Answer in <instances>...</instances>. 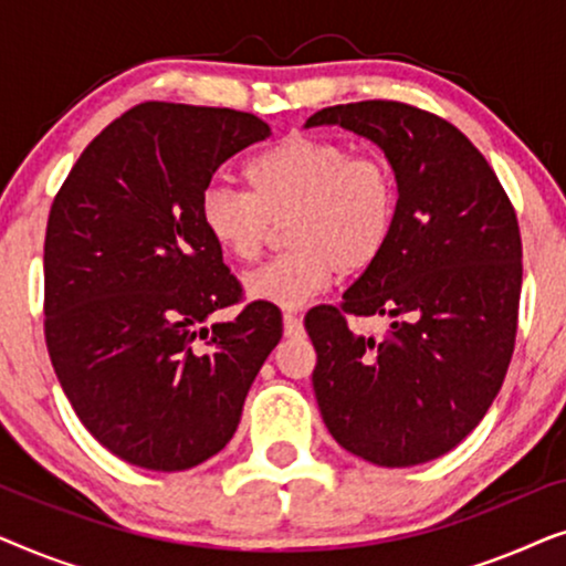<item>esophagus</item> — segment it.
<instances>
[{"mask_svg": "<svg viewBox=\"0 0 566 566\" xmlns=\"http://www.w3.org/2000/svg\"><path fill=\"white\" fill-rule=\"evenodd\" d=\"M301 332H304V322H301V316L285 312L283 314V335L285 337H298Z\"/></svg>", "mask_w": 566, "mask_h": 566, "instance_id": "obj_1", "label": "esophagus"}]
</instances>
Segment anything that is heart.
Segmentation results:
<instances>
[{
	"mask_svg": "<svg viewBox=\"0 0 566 566\" xmlns=\"http://www.w3.org/2000/svg\"><path fill=\"white\" fill-rule=\"evenodd\" d=\"M250 192L208 185L200 196V227L237 262L260 258L270 227L285 222L291 247L244 277L247 298L298 308L329 289L339 273L374 265L397 223L399 188L389 161L353 154L322 136H289L254 154L244 167Z\"/></svg>",
	"mask_w": 566,
	"mask_h": 566,
	"instance_id": "heart-1",
	"label": "heart"
}]
</instances>
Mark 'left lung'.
<instances>
[{
  "mask_svg": "<svg viewBox=\"0 0 566 566\" xmlns=\"http://www.w3.org/2000/svg\"><path fill=\"white\" fill-rule=\"evenodd\" d=\"M376 144L397 177L391 239L306 332L322 420L376 467H417L461 443L497 397L515 347L523 247L513 206L474 144L438 115L366 99L314 113ZM347 315H384L387 337Z\"/></svg>",
  "mask_w": 566,
  "mask_h": 566,
  "instance_id": "8db88e82",
  "label": "left lung"
}]
</instances>
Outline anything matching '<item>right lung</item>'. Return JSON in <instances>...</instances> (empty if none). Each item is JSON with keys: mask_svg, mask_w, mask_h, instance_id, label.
<instances>
[{"mask_svg": "<svg viewBox=\"0 0 566 566\" xmlns=\"http://www.w3.org/2000/svg\"><path fill=\"white\" fill-rule=\"evenodd\" d=\"M268 136L229 107L136 105L53 200L45 345L84 428L134 467L185 471L219 453L281 343V312L262 301L206 324L242 289L198 216L216 169Z\"/></svg>", "mask_w": 566, "mask_h": 566, "instance_id": "right-lung-1", "label": "right lung"}]
</instances>
